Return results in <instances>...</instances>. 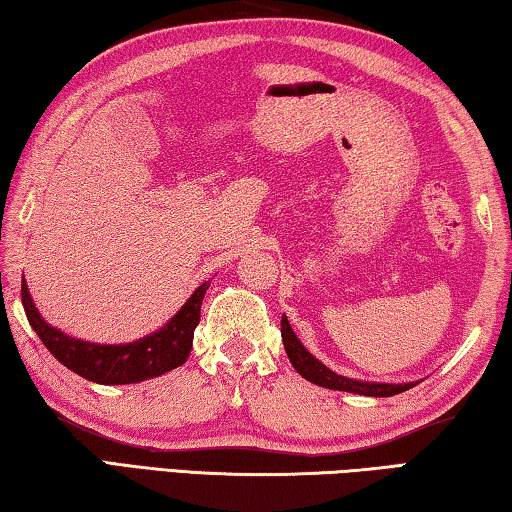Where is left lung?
<instances>
[{"label": "left lung", "mask_w": 512, "mask_h": 512, "mask_svg": "<svg viewBox=\"0 0 512 512\" xmlns=\"http://www.w3.org/2000/svg\"><path fill=\"white\" fill-rule=\"evenodd\" d=\"M281 337H283L285 353H288L294 369H297L299 375H303L306 380L319 384V387L335 389V391H348V393H360V396H371V398H389V396H396V393H402V391H407L411 387H416V382L382 384V382H360V380L344 378V375H337L335 371H330L328 366L321 364L317 357H312L306 351V348H303V344L299 342V337L294 335L290 321L285 315L281 319Z\"/></svg>", "instance_id": "left-lung-1"}]
</instances>
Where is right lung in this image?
Segmentation results:
<instances>
[{"instance_id":"obj_1","label":"right lung","mask_w":512,"mask_h":512,"mask_svg":"<svg viewBox=\"0 0 512 512\" xmlns=\"http://www.w3.org/2000/svg\"><path fill=\"white\" fill-rule=\"evenodd\" d=\"M206 290H209V281L202 283L191 294V299L184 303L182 310L157 333L143 337L139 342L119 346L80 342V339L69 337L62 330L49 326L40 317V312L35 310L24 279L22 303L26 319L42 339V344L69 371L98 384H132L157 378V375L173 371L186 362L193 346V333L200 324V308Z\"/></svg>"}]
</instances>
